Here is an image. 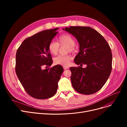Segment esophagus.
<instances>
[{"label":"esophagus","instance_id":"1","mask_svg":"<svg viewBox=\"0 0 127 127\" xmlns=\"http://www.w3.org/2000/svg\"><path fill=\"white\" fill-rule=\"evenodd\" d=\"M63 68L64 70H66V69H67L69 68L68 67H67V66H63Z\"/></svg>","mask_w":127,"mask_h":127}]
</instances>
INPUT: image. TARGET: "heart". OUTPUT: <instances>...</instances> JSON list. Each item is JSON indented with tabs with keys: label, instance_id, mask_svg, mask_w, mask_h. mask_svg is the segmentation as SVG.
Returning a JSON list of instances; mask_svg holds the SVG:
<instances>
[{
	"label": "heart",
	"instance_id": "heart-1",
	"mask_svg": "<svg viewBox=\"0 0 127 127\" xmlns=\"http://www.w3.org/2000/svg\"><path fill=\"white\" fill-rule=\"evenodd\" d=\"M58 43L51 41L48 45V50L52 55L57 54L59 49V45H67V51H73L75 50V40L70 35L68 34H63L60 36L58 38ZM71 57L69 55H59L53 59V61L56 64L62 66H67L69 63Z\"/></svg>",
	"mask_w": 127,
	"mask_h": 127
}]
</instances>
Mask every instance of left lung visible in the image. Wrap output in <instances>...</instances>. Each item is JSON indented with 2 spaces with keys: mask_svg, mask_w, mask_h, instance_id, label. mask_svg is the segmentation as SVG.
Returning a JSON list of instances; mask_svg holds the SVG:
<instances>
[{
  "mask_svg": "<svg viewBox=\"0 0 127 127\" xmlns=\"http://www.w3.org/2000/svg\"><path fill=\"white\" fill-rule=\"evenodd\" d=\"M77 39L79 52L71 67L70 80L72 87L84 95L94 94L100 90L108 79L112 70V55L110 46L100 33L89 27L71 26L63 29Z\"/></svg>",
  "mask_w": 127,
  "mask_h": 127,
  "instance_id": "obj_1",
  "label": "left lung"
}]
</instances>
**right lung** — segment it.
Returning <instances> with one entry per match:
<instances>
[{
    "mask_svg": "<svg viewBox=\"0 0 127 127\" xmlns=\"http://www.w3.org/2000/svg\"><path fill=\"white\" fill-rule=\"evenodd\" d=\"M59 28L46 30L25 39L16 54L15 71L28 94L38 99L49 98L54 95L58 82L64 70L57 65L44 69L52 64L48 45L58 33Z\"/></svg>",
    "mask_w": 127,
    "mask_h": 127,
    "instance_id": "obj_1",
    "label": "right lung"
}]
</instances>
